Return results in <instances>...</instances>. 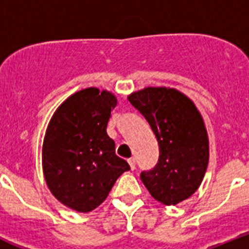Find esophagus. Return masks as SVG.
<instances>
[{
	"instance_id": "34e87169",
	"label": "esophagus",
	"mask_w": 249,
	"mask_h": 249,
	"mask_svg": "<svg viewBox=\"0 0 249 249\" xmlns=\"http://www.w3.org/2000/svg\"><path fill=\"white\" fill-rule=\"evenodd\" d=\"M128 163H129V167H131V169L133 171V169L136 168V160H135V158H133V157L129 158Z\"/></svg>"
}]
</instances>
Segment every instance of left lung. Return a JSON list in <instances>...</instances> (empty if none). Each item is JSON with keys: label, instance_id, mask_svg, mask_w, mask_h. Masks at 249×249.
<instances>
[{"label": "left lung", "instance_id": "left-lung-1", "mask_svg": "<svg viewBox=\"0 0 249 249\" xmlns=\"http://www.w3.org/2000/svg\"><path fill=\"white\" fill-rule=\"evenodd\" d=\"M128 101L149 123L160 146L157 164L141 173L148 192L166 206L190 198L210 158L207 129L195 103L167 87H147L129 94Z\"/></svg>", "mask_w": 249, "mask_h": 249}]
</instances>
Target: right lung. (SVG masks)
Listing matches in <instances>:
<instances>
[{
  "label": "right lung",
  "instance_id": "obj_1",
  "mask_svg": "<svg viewBox=\"0 0 249 249\" xmlns=\"http://www.w3.org/2000/svg\"><path fill=\"white\" fill-rule=\"evenodd\" d=\"M117 98L96 87L81 89L59 106L46 129L42 167L51 193L66 207L87 213L108 196L129 169L116 156L107 123Z\"/></svg>",
  "mask_w": 249,
  "mask_h": 249
}]
</instances>
